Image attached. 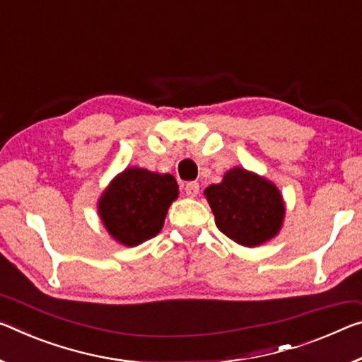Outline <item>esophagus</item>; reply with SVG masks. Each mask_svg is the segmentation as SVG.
<instances>
[{"label": "esophagus", "mask_w": 362, "mask_h": 362, "mask_svg": "<svg viewBox=\"0 0 362 362\" xmlns=\"http://www.w3.org/2000/svg\"><path fill=\"white\" fill-rule=\"evenodd\" d=\"M185 193L188 198H197L199 193V183L198 182H188L185 185Z\"/></svg>", "instance_id": "34e87169"}]
</instances>
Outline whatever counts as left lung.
Masks as SVG:
<instances>
[{"label": "left lung", "mask_w": 362, "mask_h": 362, "mask_svg": "<svg viewBox=\"0 0 362 362\" xmlns=\"http://www.w3.org/2000/svg\"><path fill=\"white\" fill-rule=\"evenodd\" d=\"M204 197L219 230L235 243L256 248L282 230L285 202L274 182L243 168H232Z\"/></svg>", "instance_id": "left-lung-1"}]
</instances>
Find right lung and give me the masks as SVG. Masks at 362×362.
I'll list each match as a JSON object with an SVG mask.
<instances>
[{"instance_id": "1", "label": "right lung", "mask_w": 362, "mask_h": 362, "mask_svg": "<svg viewBox=\"0 0 362 362\" xmlns=\"http://www.w3.org/2000/svg\"><path fill=\"white\" fill-rule=\"evenodd\" d=\"M177 198L174 175L135 165L119 172L103 190L98 216L109 237L132 248L156 237Z\"/></svg>"}]
</instances>
